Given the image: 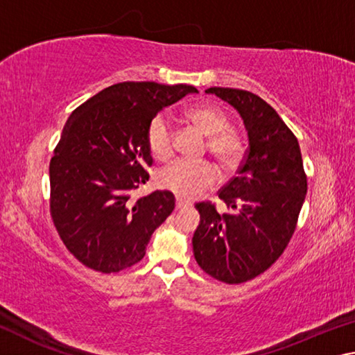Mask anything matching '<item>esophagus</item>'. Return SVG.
<instances>
[{"label": "esophagus", "mask_w": 355, "mask_h": 355, "mask_svg": "<svg viewBox=\"0 0 355 355\" xmlns=\"http://www.w3.org/2000/svg\"><path fill=\"white\" fill-rule=\"evenodd\" d=\"M175 207H177V209H183V208H188V207H189V203H188V202H184V200H182V199H177Z\"/></svg>", "instance_id": "obj_1"}]
</instances>
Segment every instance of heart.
Returning a JSON list of instances; mask_svg holds the SVG:
<instances>
[{"instance_id":"heart-1","label":"heart","mask_w":355,"mask_h":355,"mask_svg":"<svg viewBox=\"0 0 355 355\" xmlns=\"http://www.w3.org/2000/svg\"><path fill=\"white\" fill-rule=\"evenodd\" d=\"M186 119L194 123L208 137V150L222 166H235L243 155V142L236 131L230 130V119L219 106L203 103L191 106L184 112ZM147 147L153 158L166 161L173 153V131L169 117L158 114L147 128ZM218 173L207 161L177 159L161 169L158 184L182 199H192L216 183Z\"/></svg>"}]
</instances>
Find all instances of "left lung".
I'll return each mask as SVG.
<instances>
[{
    "label": "left lung",
    "mask_w": 355,
    "mask_h": 355,
    "mask_svg": "<svg viewBox=\"0 0 355 355\" xmlns=\"http://www.w3.org/2000/svg\"><path fill=\"white\" fill-rule=\"evenodd\" d=\"M205 92L239 112L249 147L238 175L219 191L230 211L219 214L209 202L196 205L200 224L192 249L208 275L243 284L284 254L307 194V177L296 136L272 106L241 89L209 87Z\"/></svg>",
    "instance_id": "1"
}]
</instances>
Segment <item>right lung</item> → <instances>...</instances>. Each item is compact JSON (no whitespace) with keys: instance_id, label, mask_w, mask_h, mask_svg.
Segmentation results:
<instances>
[{"instance_id":"obj_1","label":"right lung","mask_w":355,"mask_h":355,"mask_svg":"<svg viewBox=\"0 0 355 355\" xmlns=\"http://www.w3.org/2000/svg\"><path fill=\"white\" fill-rule=\"evenodd\" d=\"M196 92L188 84L127 81L71 112L50 161V211L84 266L111 274L146 255L152 233L175 208L171 191L131 199L153 163L147 128L163 107Z\"/></svg>"}]
</instances>
